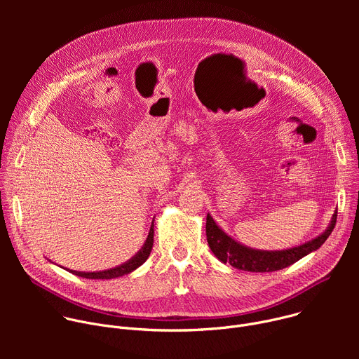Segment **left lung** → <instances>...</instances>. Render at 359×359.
I'll list each match as a JSON object with an SVG mask.
<instances>
[{"instance_id": "1", "label": "left lung", "mask_w": 359, "mask_h": 359, "mask_svg": "<svg viewBox=\"0 0 359 359\" xmlns=\"http://www.w3.org/2000/svg\"><path fill=\"white\" fill-rule=\"evenodd\" d=\"M337 223V212L332 216L330 227L314 240L304 243L298 247L281 250V251H263V250H252L250 247H245L231 237H229L212 219L210 215H208L206 219V236L208 243L215 252L216 257L233 266L234 269L251 271V273H269V271H277L283 270L299 259L305 257L306 254L311 251H316L320 248L325 240L332 233Z\"/></svg>"}]
</instances>
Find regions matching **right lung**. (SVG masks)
<instances>
[{
  "label": "right lung",
  "mask_w": 359,
  "mask_h": 359,
  "mask_svg": "<svg viewBox=\"0 0 359 359\" xmlns=\"http://www.w3.org/2000/svg\"><path fill=\"white\" fill-rule=\"evenodd\" d=\"M153 247V227L149 231V236L146 238V243L143 244V247L140 248V251L132 257L129 262L111 269V270H105V271H97V273H82V271H74L69 270L72 274L82 277V278H89V280H111V278H116V277H122L125 274L132 273L133 270H136L137 267H140L149 257V254L151 251Z\"/></svg>",
  "instance_id": "obj_1"
}]
</instances>
